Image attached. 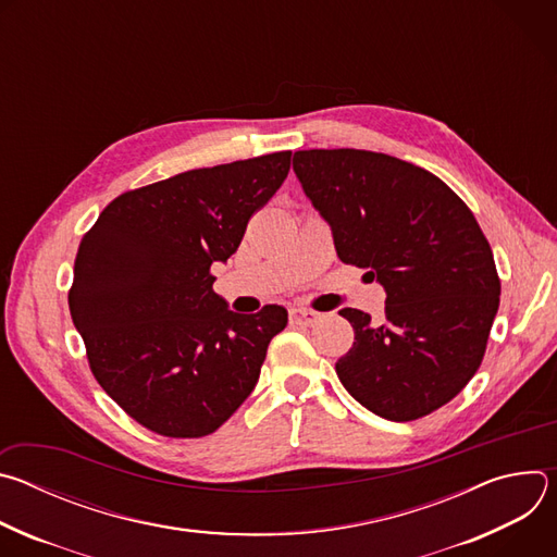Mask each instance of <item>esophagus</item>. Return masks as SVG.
Returning <instances> with one entry per match:
<instances>
[{"instance_id":"34e87169","label":"esophagus","mask_w":557,"mask_h":557,"mask_svg":"<svg viewBox=\"0 0 557 557\" xmlns=\"http://www.w3.org/2000/svg\"><path fill=\"white\" fill-rule=\"evenodd\" d=\"M288 317L293 324H299V326H312L317 320H320V312H312L308 308H290L288 310Z\"/></svg>"}]
</instances>
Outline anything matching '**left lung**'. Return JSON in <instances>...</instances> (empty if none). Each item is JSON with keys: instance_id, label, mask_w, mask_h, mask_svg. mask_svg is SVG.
<instances>
[{"instance_id": "obj_1", "label": "left lung", "mask_w": 557, "mask_h": 557, "mask_svg": "<svg viewBox=\"0 0 557 557\" xmlns=\"http://www.w3.org/2000/svg\"><path fill=\"white\" fill-rule=\"evenodd\" d=\"M293 172L329 222L339 260L385 290L381 324L339 310L355 329L339 381L387 421L438 410L479 370L500 304L479 222L441 178L387 153L304 149Z\"/></svg>"}]
</instances>
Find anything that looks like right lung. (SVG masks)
<instances>
[{
    "label": "right lung",
    "instance_id": "add662e5",
    "mask_svg": "<svg viewBox=\"0 0 557 557\" xmlns=\"http://www.w3.org/2000/svg\"><path fill=\"white\" fill-rule=\"evenodd\" d=\"M288 170L290 151L191 170L119 196L84 235L72 322L101 387L147 430L207 436L253 392L288 312L228 310L209 269L237 251Z\"/></svg>",
    "mask_w": 557,
    "mask_h": 557
}]
</instances>
